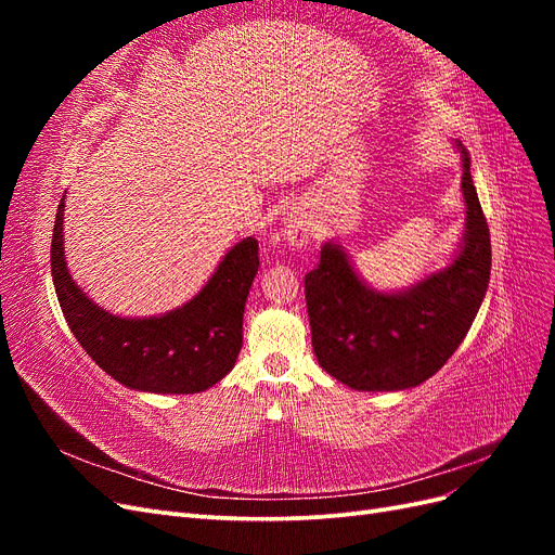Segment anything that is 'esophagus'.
Returning <instances> with one entry per match:
<instances>
[{
  "mask_svg": "<svg viewBox=\"0 0 555 555\" xmlns=\"http://www.w3.org/2000/svg\"><path fill=\"white\" fill-rule=\"evenodd\" d=\"M310 231H312V227H310L308 217L304 212H292V215H287V220H284L282 236H284V241H287L289 247L298 249V247L308 245Z\"/></svg>",
  "mask_w": 555,
  "mask_h": 555,
  "instance_id": "esophagus-1",
  "label": "esophagus"
}]
</instances>
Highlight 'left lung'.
<instances>
[{
	"instance_id": "obj_1",
	"label": "left lung",
	"mask_w": 555,
	"mask_h": 555,
	"mask_svg": "<svg viewBox=\"0 0 555 555\" xmlns=\"http://www.w3.org/2000/svg\"><path fill=\"white\" fill-rule=\"evenodd\" d=\"M463 157L465 236L459 257L400 294L359 280L340 245L326 243L306 275L312 349L328 375L357 391L410 389L449 361L473 326L491 278V233Z\"/></svg>"
}]
</instances>
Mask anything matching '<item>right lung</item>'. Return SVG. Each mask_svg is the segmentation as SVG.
I'll return each mask as SVG.
<instances>
[{
	"mask_svg": "<svg viewBox=\"0 0 555 555\" xmlns=\"http://www.w3.org/2000/svg\"><path fill=\"white\" fill-rule=\"evenodd\" d=\"M64 198L57 206L50 268L66 324L92 361L129 389L196 393L220 382L243 347L245 300L259 271V243L233 245L190 304L162 317L127 319L99 308L69 275L62 245Z\"/></svg>",
	"mask_w": 555,
	"mask_h": 555,
	"instance_id": "1",
	"label": "right lung"
}]
</instances>
